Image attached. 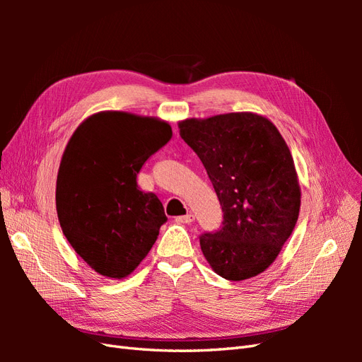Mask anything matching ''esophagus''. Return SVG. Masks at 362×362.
<instances>
[{
    "label": "esophagus",
    "mask_w": 362,
    "mask_h": 362,
    "mask_svg": "<svg viewBox=\"0 0 362 362\" xmlns=\"http://www.w3.org/2000/svg\"><path fill=\"white\" fill-rule=\"evenodd\" d=\"M177 222H180V223H193L194 216L192 213L185 214V216H180V217H177Z\"/></svg>",
    "instance_id": "34e87169"
}]
</instances>
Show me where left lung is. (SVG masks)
Returning <instances> with one entry per match:
<instances>
[{"label":"left lung","mask_w":362,"mask_h":362,"mask_svg":"<svg viewBox=\"0 0 362 362\" xmlns=\"http://www.w3.org/2000/svg\"><path fill=\"white\" fill-rule=\"evenodd\" d=\"M180 136L210 177L223 222L199 242L208 264L228 281L264 272L291 235L300 185L291 152L264 116L238 112L185 119Z\"/></svg>","instance_id":"1"}]
</instances>
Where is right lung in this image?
I'll list each match as a JSON object with an SVG mask.
<instances>
[{"label":"right lung","instance_id":"obj_1","mask_svg":"<svg viewBox=\"0 0 362 362\" xmlns=\"http://www.w3.org/2000/svg\"><path fill=\"white\" fill-rule=\"evenodd\" d=\"M158 117L100 112L74 131L60 161L56 206L68 242L96 273L127 278L168 221L154 193L137 187L145 161L168 144Z\"/></svg>","mask_w":362,"mask_h":362}]
</instances>
